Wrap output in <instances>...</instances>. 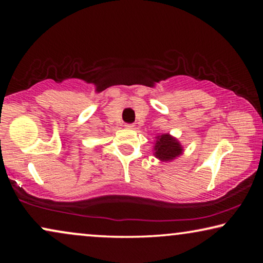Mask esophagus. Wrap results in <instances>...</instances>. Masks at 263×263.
Returning <instances> with one entry per match:
<instances>
[{"mask_svg": "<svg viewBox=\"0 0 263 263\" xmlns=\"http://www.w3.org/2000/svg\"><path fill=\"white\" fill-rule=\"evenodd\" d=\"M125 128H127V130H131V128H133V124H125Z\"/></svg>", "mask_w": 263, "mask_h": 263, "instance_id": "obj_1", "label": "esophagus"}]
</instances>
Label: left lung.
<instances>
[{
  "mask_svg": "<svg viewBox=\"0 0 263 263\" xmlns=\"http://www.w3.org/2000/svg\"><path fill=\"white\" fill-rule=\"evenodd\" d=\"M155 138H157V140H155L153 146V153L154 157L159 159L160 161H172L183 153V147H182L181 142L169 133H162V135Z\"/></svg>",
  "mask_w": 263,
  "mask_h": 263,
  "instance_id": "8db88e82",
  "label": "left lung"
}]
</instances>
